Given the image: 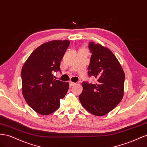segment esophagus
Here are the masks:
<instances>
[{"label":"esophagus","instance_id":"1","mask_svg":"<svg viewBox=\"0 0 147 147\" xmlns=\"http://www.w3.org/2000/svg\"><path fill=\"white\" fill-rule=\"evenodd\" d=\"M69 83V86H70V87H72V86H74V85H76V83L70 81Z\"/></svg>","mask_w":147,"mask_h":147}]
</instances>
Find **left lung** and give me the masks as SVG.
Wrapping results in <instances>:
<instances>
[{
    "instance_id": "left-lung-1",
    "label": "left lung",
    "mask_w": 147,
    "mask_h": 147,
    "mask_svg": "<svg viewBox=\"0 0 147 147\" xmlns=\"http://www.w3.org/2000/svg\"><path fill=\"white\" fill-rule=\"evenodd\" d=\"M89 47L92 55L88 74L97 81L95 84L83 82L79 98L91 114L103 116L122 100L125 74L118 60L108 48L94 42H90Z\"/></svg>"
}]
</instances>
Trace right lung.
<instances>
[{"mask_svg":"<svg viewBox=\"0 0 147 147\" xmlns=\"http://www.w3.org/2000/svg\"><path fill=\"white\" fill-rule=\"evenodd\" d=\"M70 42L54 40L33 51L22 69V94L28 105L36 113L48 115L56 111L69 89L68 82L53 78Z\"/></svg>","mask_w":147,"mask_h":147,"instance_id":"add662e5","label":"right lung"}]
</instances>
